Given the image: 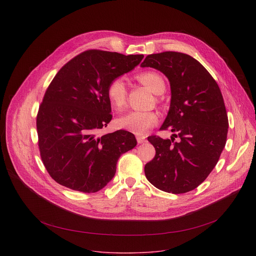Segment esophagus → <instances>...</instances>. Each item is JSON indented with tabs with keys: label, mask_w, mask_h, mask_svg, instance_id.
<instances>
[{
	"label": "esophagus",
	"mask_w": 256,
	"mask_h": 256,
	"mask_svg": "<svg viewBox=\"0 0 256 256\" xmlns=\"http://www.w3.org/2000/svg\"><path fill=\"white\" fill-rule=\"evenodd\" d=\"M136 140L138 144H142L146 140V136H136Z\"/></svg>",
	"instance_id": "esophagus-1"
}]
</instances>
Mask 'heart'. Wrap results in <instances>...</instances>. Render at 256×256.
Returning <instances> with one entry per match:
<instances>
[{
    "label": "heart",
    "instance_id": "b5f03b06",
    "mask_svg": "<svg viewBox=\"0 0 256 256\" xmlns=\"http://www.w3.org/2000/svg\"><path fill=\"white\" fill-rule=\"evenodd\" d=\"M138 81L147 86L154 94H162L165 91V81L157 72L147 70L142 72L138 76ZM126 85L122 77L114 78L109 82L106 89V96L110 105L116 109H120L126 102ZM159 116L154 112H130L116 120L118 128L126 130L132 134L142 136L147 134L151 128L157 126Z\"/></svg>",
    "mask_w": 256,
    "mask_h": 256
}]
</instances>
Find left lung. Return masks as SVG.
<instances>
[{
    "instance_id": "1",
    "label": "left lung",
    "mask_w": 256,
    "mask_h": 256,
    "mask_svg": "<svg viewBox=\"0 0 256 256\" xmlns=\"http://www.w3.org/2000/svg\"><path fill=\"white\" fill-rule=\"evenodd\" d=\"M140 66L168 78L171 103L160 130L174 132L171 140L148 138L156 155L144 165L146 177L160 190L188 192L206 180L226 144L229 122L221 90L206 68L186 54H149Z\"/></svg>"
}]
</instances>
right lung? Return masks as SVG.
<instances>
[{
	"label": "right lung",
	"instance_id": "obj_1",
	"mask_svg": "<svg viewBox=\"0 0 256 256\" xmlns=\"http://www.w3.org/2000/svg\"><path fill=\"white\" fill-rule=\"evenodd\" d=\"M142 54L89 50L68 60L54 76L36 116L42 163L58 184L96 192L110 181L122 154L136 146L134 136L98 130L112 118L106 96L112 80L132 70Z\"/></svg>",
	"mask_w": 256,
	"mask_h": 256
}]
</instances>
